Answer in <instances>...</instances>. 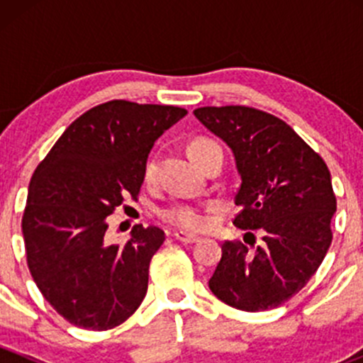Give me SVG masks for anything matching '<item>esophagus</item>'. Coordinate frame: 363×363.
Returning a JSON list of instances; mask_svg holds the SVG:
<instances>
[{
	"label": "esophagus",
	"instance_id": "34e87169",
	"mask_svg": "<svg viewBox=\"0 0 363 363\" xmlns=\"http://www.w3.org/2000/svg\"><path fill=\"white\" fill-rule=\"evenodd\" d=\"M174 237H175V239H177V240H181V242H184V244H193V242H199V240H200L199 235H193V233L182 232V230H179V232H175Z\"/></svg>",
	"mask_w": 363,
	"mask_h": 363
}]
</instances>
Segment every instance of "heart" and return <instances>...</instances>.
I'll return each instance as SVG.
<instances>
[{
	"label": "heart",
	"mask_w": 363,
	"mask_h": 363,
	"mask_svg": "<svg viewBox=\"0 0 363 363\" xmlns=\"http://www.w3.org/2000/svg\"><path fill=\"white\" fill-rule=\"evenodd\" d=\"M214 145L218 144L214 140H211V138H195L189 144V152H191L193 158H199L203 151L214 147ZM156 172H158V163H156L155 158H151L144 167L145 182L155 181ZM160 216L168 225H174L182 230H191V232H199V230L207 228V225L211 223V218H208L205 208L188 202H175L168 205V207L161 208Z\"/></svg>",
	"instance_id": "1"
}]
</instances>
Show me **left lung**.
Listing matches in <instances>:
<instances>
[{
	"instance_id": "8db88e82",
	"label": "left lung",
	"mask_w": 363,
	"mask_h": 363,
	"mask_svg": "<svg viewBox=\"0 0 363 363\" xmlns=\"http://www.w3.org/2000/svg\"><path fill=\"white\" fill-rule=\"evenodd\" d=\"M195 116L235 155L242 208L233 225L263 233L262 246L225 240L208 288L233 309H276L306 286L332 244L337 200L327 163L269 112L226 105Z\"/></svg>"
}]
</instances>
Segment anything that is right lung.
<instances>
[{
	"label": "right lung",
	"mask_w": 363,
	"mask_h": 363,
	"mask_svg": "<svg viewBox=\"0 0 363 363\" xmlns=\"http://www.w3.org/2000/svg\"><path fill=\"white\" fill-rule=\"evenodd\" d=\"M186 113L126 100L96 105L36 167L23 214L26 259L43 298L75 327L111 330L147 294L164 232L135 225L126 244H111L107 216L128 195L137 200L152 145Z\"/></svg>",
	"instance_id": "right-lung-1"
}]
</instances>
